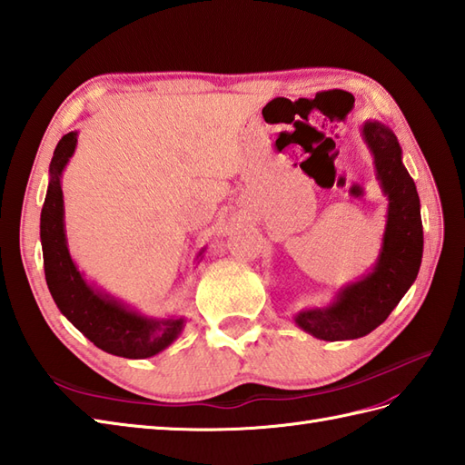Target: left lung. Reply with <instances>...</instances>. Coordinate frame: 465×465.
Masks as SVG:
<instances>
[{"label":"left lung","instance_id":"left-lung-1","mask_svg":"<svg viewBox=\"0 0 465 465\" xmlns=\"http://www.w3.org/2000/svg\"><path fill=\"white\" fill-rule=\"evenodd\" d=\"M362 135L374 154L378 181L388 197V221L372 272L342 288L330 306L311 308L294 318L304 332L328 342L366 336L384 322L414 284L424 252L420 197L414 179L401 163L394 131L378 121H366Z\"/></svg>","mask_w":465,"mask_h":465}]
</instances>
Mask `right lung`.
Returning a JSON list of instances; mask_svg holds the SVG:
<instances>
[{
	"label": "right lung",
	"mask_w": 465,
	"mask_h": 465,
	"mask_svg": "<svg viewBox=\"0 0 465 465\" xmlns=\"http://www.w3.org/2000/svg\"><path fill=\"white\" fill-rule=\"evenodd\" d=\"M77 133L61 137L49 164V187L41 209V249L49 292L57 308L97 348L123 358H151L177 340L184 326L179 316L147 318L115 298L95 291L71 261L64 223L61 174L75 153Z\"/></svg>",
	"instance_id": "right-lung-1"
}]
</instances>
